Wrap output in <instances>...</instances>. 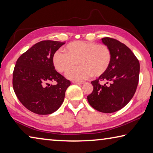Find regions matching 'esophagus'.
Returning <instances> with one entry per match:
<instances>
[{
    "mask_svg": "<svg viewBox=\"0 0 153 153\" xmlns=\"http://www.w3.org/2000/svg\"><path fill=\"white\" fill-rule=\"evenodd\" d=\"M72 82H73V83H74V84H83L84 83V82H82V81H81V82H79V81H73Z\"/></svg>",
    "mask_w": 153,
    "mask_h": 153,
    "instance_id": "1",
    "label": "esophagus"
}]
</instances>
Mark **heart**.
<instances>
[{
  "instance_id": "heart-1",
  "label": "heart",
  "mask_w": 153,
  "mask_h": 153,
  "mask_svg": "<svg viewBox=\"0 0 153 153\" xmlns=\"http://www.w3.org/2000/svg\"><path fill=\"white\" fill-rule=\"evenodd\" d=\"M64 52L58 51L53 56L55 69L66 73L79 62L80 66L67 72V78L81 80L91 77H99L107 71L111 62V52L108 46L93 42L76 41L68 44Z\"/></svg>"
}]
</instances>
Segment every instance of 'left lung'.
Segmentation results:
<instances>
[{"label": "left lung", "instance_id": "1", "mask_svg": "<svg viewBox=\"0 0 153 153\" xmlns=\"http://www.w3.org/2000/svg\"><path fill=\"white\" fill-rule=\"evenodd\" d=\"M101 41L110 50L111 62L107 71L91 82L93 91L87 99L96 110L112 113L124 108L134 95L139 80L140 62L124 43L110 37ZM101 81L111 84L101 85Z\"/></svg>", "mask_w": 153, "mask_h": 153}]
</instances>
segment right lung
I'll return each instance as SVG.
<instances>
[{"label":"right lung","instance_id":"1","mask_svg":"<svg viewBox=\"0 0 153 153\" xmlns=\"http://www.w3.org/2000/svg\"><path fill=\"white\" fill-rule=\"evenodd\" d=\"M64 42L42 41L22 54L13 73V87L22 104L37 114H50L63 102L71 82L54 69L53 56ZM55 81L56 85L49 82Z\"/></svg>","mask_w":153,"mask_h":153}]
</instances>
